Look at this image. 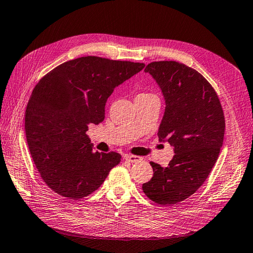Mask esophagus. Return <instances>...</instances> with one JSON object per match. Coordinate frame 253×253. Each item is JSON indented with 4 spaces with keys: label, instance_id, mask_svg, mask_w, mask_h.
<instances>
[{
    "label": "esophagus",
    "instance_id": "obj_1",
    "mask_svg": "<svg viewBox=\"0 0 253 253\" xmlns=\"http://www.w3.org/2000/svg\"><path fill=\"white\" fill-rule=\"evenodd\" d=\"M125 160L129 161V163H137V161L142 160L141 157L139 156H134V155H125Z\"/></svg>",
    "mask_w": 253,
    "mask_h": 253
}]
</instances>
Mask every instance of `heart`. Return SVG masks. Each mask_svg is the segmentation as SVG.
Returning a JSON list of instances; mask_svg holds the SVG:
<instances>
[{"label":"heart","mask_w":253,"mask_h":253,"mask_svg":"<svg viewBox=\"0 0 253 253\" xmlns=\"http://www.w3.org/2000/svg\"><path fill=\"white\" fill-rule=\"evenodd\" d=\"M148 96H153L152 94H139L137 97H148Z\"/></svg>","instance_id":"obj_1"}]
</instances>
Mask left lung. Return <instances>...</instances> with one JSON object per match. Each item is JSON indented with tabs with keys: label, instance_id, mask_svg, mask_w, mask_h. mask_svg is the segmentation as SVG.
<instances>
[{
	"label": "left lung",
	"instance_id": "8db88e82",
	"mask_svg": "<svg viewBox=\"0 0 253 253\" xmlns=\"http://www.w3.org/2000/svg\"><path fill=\"white\" fill-rule=\"evenodd\" d=\"M144 71L165 98L159 141L169 142L175 155L166 168L151 163L153 177L142 189L158 204H176L203 185L216 164L224 137L222 107L209 81L185 64L153 62Z\"/></svg>",
	"mask_w": 253,
	"mask_h": 253
}]
</instances>
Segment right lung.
<instances>
[{
	"label": "right lung",
	"mask_w": 253,
	"mask_h": 253,
	"mask_svg": "<svg viewBox=\"0 0 253 253\" xmlns=\"http://www.w3.org/2000/svg\"><path fill=\"white\" fill-rule=\"evenodd\" d=\"M143 63L83 56L65 62L37 83L25 110L32 158L49 188L70 200L98 189L120 164L118 153L94 152L88 124L105 120L108 98Z\"/></svg>",
	"instance_id": "obj_1"
}]
</instances>
